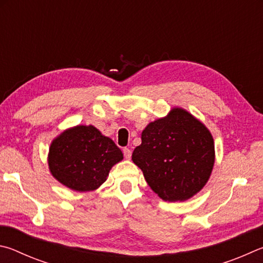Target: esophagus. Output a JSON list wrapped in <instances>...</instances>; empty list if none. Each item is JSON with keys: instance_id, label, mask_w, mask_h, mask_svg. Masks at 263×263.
I'll return each mask as SVG.
<instances>
[{"instance_id": "obj_1", "label": "esophagus", "mask_w": 263, "mask_h": 263, "mask_svg": "<svg viewBox=\"0 0 263 263\" xmlns=\"http://www.w3.org/2000/svg\"><path fill=\"white\" fill-rule=\"evenodd\" d=\"M122 151H123V155H124V157H126V159H130V157H132V150L128 149V148H124Z\"/></svg>"}]
</instances>
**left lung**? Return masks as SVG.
I'll return each instance as SVG.
<instances>
[{
    "mask_svg": "<svg viewBox=\"0 0 263 263\" xmlns=\"http://www.w3.org/2000/svg\"><path fill=\"white\" fill-rule=\"evenodd\" d=\"M132 159L160 199L186 201L208 182L215 163V144L203 123L174 107L166 117L150 122Z\"/></svg>",
    "mask_w": 263,
    "mask_h": 263,
    "instance_id": "left-lung-1",
    "label": "left lung"
}]
</instances>
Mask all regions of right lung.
<instances>
[{"instance_id":"obj_1","label":"right lung","mask_w":263,"mask_h":263,"mask_svg":"<svg viewBox=\"0 0 263 263\" xmlns=\"http://www.w3.org/2000/svg\"><path fill=\"white\" fill-rule=\"evenodd\" d=\"M123 159L122 151L93 126L69 128L49 146L52 176L76 192H91L106 181L113 165Z\"/></svg>"}]
</instances>
